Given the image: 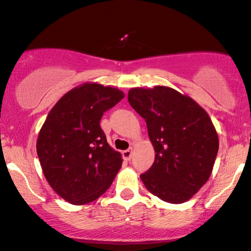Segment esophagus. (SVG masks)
<instances>
[{
	"label": "esophagus",
	"mask_w": 251,
	"mask_h": 251,
	"mask_svg": "<svg viewBox=\"0 0 251 251\" xmlns=\"http://www.w3.org/2000/svg\"><path fill=\"white\" fill-rule=\"evenodd\" d=\"M132 149H127V150H125V151H123V157H124V160H126V161H130L131 159H132Z\"/></svg>",
	"instance_id": "34e87169"
}]
</instances>
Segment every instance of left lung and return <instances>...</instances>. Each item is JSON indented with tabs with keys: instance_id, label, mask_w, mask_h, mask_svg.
<instances>
[{
	"instance_id": "8db88e82",
	"label": "left lung",
	"mask_w": 251,
	"mask_h": 251,
	"mask_svg": "<svg viewBox=\"0 0 251 251\" xmlns=\"http://www.w3.org/2000/svg\"><path fill=\"white\" fill-rule=\"evenodd\" d=\"M131 107L146 119L155 160L141 179L148 191L168 203H183L212 174L219 138L209 115L190 96L172 88H133Z\"/></svg>"
}]
</instances>
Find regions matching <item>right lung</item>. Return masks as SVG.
<instances>
[{
	"mask_svg": "<svg viewBox=\"0 0 251 251\" xmlns=\"http://www.w3.org/2000/svg\"><path fill=\"white\" fill-rule=\"evenodd\" d=\"M124 96L117 88L85 83L66 92L49 112L37 155L47 181L65 201L86 204L112 185L123 159L108 144L100 121Z\"/></svg>",
	"mask_w": 251,
	"mask_h": 251,
	"instance_id": "add662e5",
	"label": "right lung"
}]
</instances>
